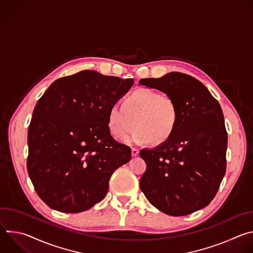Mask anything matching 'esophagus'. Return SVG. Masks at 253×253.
Returning a JSON list of instances; mask_svg holds the SVG:
<instances>
[{"mask_svg": "<svg viewBox=\"0 0 253 253\" xmlns=\"http://www.w3.org/2000/svg\"><path fill=\"white\" fill-rule=\"evenodd\" d=\"M131 154H132V156H133V157L137 156V155L139 154V149H137V148H132V152H131Z\"/></svg>", "mask_w": 253, "mask_h": 253, "instance_id": "1", "label": "esophagus"}]
</instances>
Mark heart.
Listing matches in <instances>:
<instances>
[{"mask_svg": "<svg viewBox=\"0 0 253 253\" xmlns=\"http://www.w3.org/2000/svg\"><path fill=\"white\" fill-rule=\"evenodd\" d=\"M178 122L175 101L168 95L140 88L130 93L122 106L113 105L107 114V125L113 137L123 140L133 127L137 128L126 142L138 144L152 140L160 144L169 139Z\"/></svg>", "mask_w": 253, "mask_h": 253, "instance_id": "1", "label": "heart"}]
</instances>
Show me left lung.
<instances>
[{
    "label": "left lung",
    "mask_w": 253,
    "mask_h": 253,
    "mask_svg": "<svg viewBox=\"0 0 253 253\" xmlns=\"http://www.w3.org/2000/svg\"><path fill=\"white\" fill-rule=\"evenodd\" d=\"M139 84L170 96L178 122L168 140L153 149H142L147 168L140 189L148 201L171 216H183L207 206L226 171L227 132L222 109L197 79L171 72Z\"/></svg>",
    "instance_id": "obj_1"
}]
</instances>
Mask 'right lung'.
<instances>
[{
	"mask_svg": "<svg viewBox=\"0 0 253 253\" xmlns=\"http://www.w3.org/2000/svg\"><path fill=\"white\" fill-rule=\"evenodd\" d=\"M133 84L84 70L56 80L36 104L27 168L52 209L88 210L106 196L113 172L130 161L131 148L111 136L107 114Z\"/></svg>",
	"mask_w": 253,
	"mask_h": 253,
	"instance_id": "obj_1",
	"label": "right lung"
}]
</instances>
